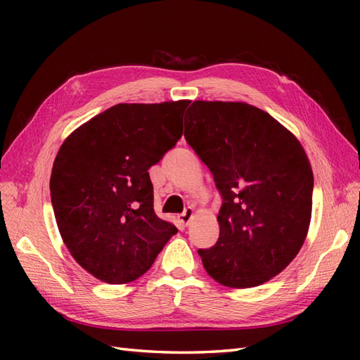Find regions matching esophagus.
Masks as SVG:
<instances>
[{
    "label": "esophagus",
    "instance_id": "esophagus-1",
    "mask_svg": "<svg viewBox=\"0 0 360 360\" xmlns=\"http://www.w3.org/2000/svg\"><path fill=\"white\" fill-rule=\"evenodd\" d=\"M193 215H195L193 207H187V209L179 215V221H181V223L184 224V226H187V224L190 223V221H192Z\"/></svg>",
    "mask_w": 360,
    "mask_h": 360
}]
</instances>
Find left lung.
Instances as JSON below:
<instances>
[{
  "label": "left lung",
  "instance_id": "8db88e82",
  "mask_svg": "<svg viewBox=\"0 0 360 360\" xmlns=\"http://www.w3.org/2000/svg\"><path fill=\"white\" fill-rule=\"evenodd\" d=\"M186 141L223 196L219 238L200 249L204 269L227 288H254L278 275L308 235L314 176L297 137L244 102L195 101Z\"/></svg>",
  "mask_w": 360,
  "mask_h": 360
}]
</instances>
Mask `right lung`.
I'll use <instances>...</instances> for the list:
<instances>
[{
  "mask_svg": "<svg viewBox=\"0 0 360 360\" xmlns=\"http://www.w3.org/2000/svg\"><path fill=\"white\" fill-rule=\"evenodd\" d=\"M188 103L114 105L74 129L57 153L49 187L60 235L101 281L137 280L178 232L156 217L148 168L181 139Z\"/></svg>",
  "mask_w": 360,
  "mask_h": 360,
  "instance_id": "add662e5",
  "label": "right lung"
}]
</instances>
